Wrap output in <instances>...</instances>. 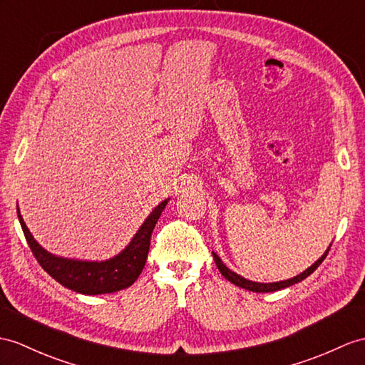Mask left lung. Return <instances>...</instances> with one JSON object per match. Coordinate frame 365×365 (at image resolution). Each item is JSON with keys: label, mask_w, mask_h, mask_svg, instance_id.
Wrapping results in <instances>:
<instances>
[{"label": "left lung", "mask_w": 365, "mask_h": 365, "mask_svg": "<svg viewBox=\"0 0 365 365\" xmlns=\"http://www.w3.org/2000/svg\"><path fill=\"white\" fill-rule=\"evenodd\" d=\"M330 247H331V245L328 246V250L325 251V254L321 257V259H319L317 262H314L304 272H300L299 275H296V277L288 279V280H282V282H272V283H259V282L247 280V279L242 277V275H238L237 272L230 271L227 266L223 262H221V259L215 252H212V254H213V260H215V263H217V268L220 269L221 274L225 275V279H227L230 283H234V285H237L240 288H245L247 291H254V292H272V291H279V289H283V288H288L291 285H294V283H299V282H302L304 279H307L308 275L313 274L319 268V264H321L325 260V257H327L328 251H330Z\"/></svg>", "instance_id": "1"}]
</instances>
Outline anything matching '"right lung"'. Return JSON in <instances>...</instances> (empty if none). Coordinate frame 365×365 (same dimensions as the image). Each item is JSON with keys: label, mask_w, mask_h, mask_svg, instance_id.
<instances>
[{"label": "right lung", "mask_w": 365, "mask_h": 365, "mask_svg": "<svg viewBox=\"0 0 365 365\" xmlns=\"http://www.w3.org/2000/svg\"><path fill=\"white\" fill-rule=\"evenodd\" d=\"M167 202L168 200H164L150 212V215L142 223L125 250L105 262L63 259V257H57L48 252L35 242V238L24 223L19 207H16V213H19L26 242H28L32 254L35 255L41 268L65 288L80 292V294L96 296L125 289L136 282L147 262L150 237H152L153 229L164 207L167 206Z\"/></svg>", "instance_id": "1"}]
</instances>
